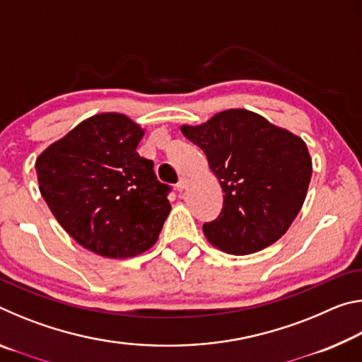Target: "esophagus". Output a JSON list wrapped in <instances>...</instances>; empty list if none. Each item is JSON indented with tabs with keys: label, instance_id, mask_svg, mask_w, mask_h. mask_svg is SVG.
<instances>
[{
	"label": "esophagus",
	"instance_id": "obj_1",
	"mask_svg": "<svg viewBox=\"0 0 362 362\" xmlns=\"http://www.w3.org/2000/svg\"><path fill=\"white\" fill-rule=\"evenodd\" d=\"M187 183H188V180H187V179H180V180H179V183H177V185H175V189H177V192L182 193L183 189L187 188Z\"/></svg>",
	"mask_w": 362,
	"mask_h": 362
}]
</instances>
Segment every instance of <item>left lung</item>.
Returning a JSON list of instances; mask_svg holds the SVG:
<instances>
[{"mask_svg": "<svg viewBox=\"0 0 362 362\" xmlns=\"http://www.w3.org/2000/svg\"><path fill=\"white\" fill-rule=\"evenodd\" d=\"M199 146L223 189L222 212L203 231L212 246L247 255L272 246L303 206L311 158L300 137L243 108L199 126H182Z\"/></svg>", "mask_w": 362, "mask_h": 362, "instance_id": "1", "label": "left lung"}]
</instances>
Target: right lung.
I'll list each match as a JSON object with an SVG mask.
<instances>
[{"label": "right lung", "mask_w": 362, "mask_h": 362, "mask_svg": "<svg viewBox=\"0 0 362 362\" xmlns=\"http://www.w3.org/2000/svg\"><path fill=\"white\" fill-rule=\"evenodd\" d=\"M144 129L127 116L88 118L36 159L40 192L83 247L127 259L156 243L170 212V188L136 151Z\"/></svg>", "instance_id": "add662e5"}]
</instances>
